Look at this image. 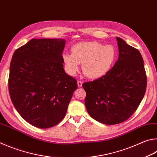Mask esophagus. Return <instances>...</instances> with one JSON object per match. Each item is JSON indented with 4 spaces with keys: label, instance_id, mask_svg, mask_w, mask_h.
Listing matches in <instances>:
<instances>
[{
    "label": "esophagus",
    "instance_id": "obj_1",
    "mask_svg": "<svg viewBox=\"0 0 157 157\" xmlns=\"http://www.w3.org/2000/svg\"><path fill=\"white\" fill-rule=\"evenodd\" d=\"M78 87H81L82 86V82L80 80L78 81Z\"/></svg>",
    "mask_w": 157,
    "mask_h": 157
}]
</instances>
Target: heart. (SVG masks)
<instances>
[{"label":"heart","mask_w":157,"mask_h":157,"mask_svg":"<svg viewBox=\"0 0 157 157\" xmlns=\"http://www.w3.org/2000/svg\"><path fill=\"white\" fill-rule=\"evenodd\" d=\"M71 54L64 53L62 58L67 70L74 75L78 71L79 64H82L84 75L97 79L108 72L116 58V49L113 45L97 41L81 42L71 47Z\"/></svg>","instance_id":"b5f03b06"}]
</instances>
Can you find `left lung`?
<instances>
[{
	"mask_svg": "<svg viewBox=\"0 0 157 157\" xmlns=\"http://www.w3.org/2000/svg\"><path fill=\"white\" fill-rule=\"evenodd\" d=\"M119 58L108 72L82 84L89 115L101 124L115 125L129 119L143 99L147 76L139 51L116 38Z\"/></svg>",
	"mask_w": 157,
	"mask_h": 157,
	"instance_id": "1",
	"label": "left lung"
}]
</instances>
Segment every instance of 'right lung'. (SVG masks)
<instances>
[{"instance_id": "add662e5", "label": "right lung", "mask_w": 157, "mask_h": 157, "mask_svg": "<svg viewBox=\"0 0 157 157\" xmlns=\"http://www.w3.org/2000/svg\"><path fill=\"white\" fill-rule=\"evenodd\" d=\"M62 39H32L13 53L8 87L21 116L39 128L59 124L66 115L77 80L64 70Z\"/></svg>"}]
</instances>
